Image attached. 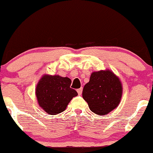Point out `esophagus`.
<instances>
[{
  "label": "esophagus",
  "mask_w": 153,
  "mask_h": 153,
  "mask_svg": "<svg viewBox=\"0 0 153 153\" xmlns=\"http://www.w3.org/2000/svg\"><path fill=\"white\" fill-rule=\"evenodd\" d=\"M82 88H79V89H77V93H78V94L79 95H81L82 94Z\"/></svg>",
  "instance_id": "esophagus-1"
}]
</instances>
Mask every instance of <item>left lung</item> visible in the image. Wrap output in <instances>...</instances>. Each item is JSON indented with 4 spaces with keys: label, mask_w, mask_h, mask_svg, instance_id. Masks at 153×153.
<instances>
[{
    "label": "left lung",
    "mask_w": 153,
    "mask_h": 153,
    "mask_svg": "<svg viewBox=\"0 0 153 153\" xmlns=\"http://www.w3.org/2000/svg\"><path fill=\"white\" fill-rule=\"evenodd\" d=\"M122 91L121 82L114 73L100 71L91 74L83 88L82 97L93 112L104 115L118 106Z\"/></svg>",
    "instance_id": "obj_1"
}]
</instances>
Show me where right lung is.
Masks as SVG:
<instances>
[{
    "label": "right lung",
    "mask_w": 153,
    "mask_h": 153,
    "mask_svg": "<svg viewBox=\"0 0 153 153\" xmlns=\"http://www.w3.org/2000/svg\"><path fill=\"white\" fill-rule=\"evenodd\" d=\"M71 80L68 77L45 75L37 85L36 95L39 106L49 114L62 112L73 97L78 95L70 88Z\"/></svg>",
    "instance_id": "right-lung-1"
}]
</instances>
